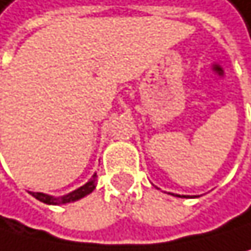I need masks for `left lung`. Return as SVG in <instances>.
I'll use <instances>...</instances> for the list:
<instances>
[{"instance_id": "1", "label": "left lung", "mask_w": 251, "mask_h": 251, "mask_svg": "<svg viewBox=\"0 0 251 251\" xmlns=\"http://www.w3.org/2000/svg\"><path fill=\"white\" fill-rule=\"evenodd\" d=\"M176 197H181V195H176Z\"/></svg>"}]
</instances>
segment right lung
<instances>
[{"label": "right lung", "instance_id": "1", "mask_svg": "<svg viewBox=\"0 0 251 251\" xmlns=\"http://www.w3.org/2000/svg\"><path fill=\"white\" fill-rule=\"evenodd\" d=\"M97 187V175L92 176L86 184L78 187L76 191L67 194V195H62V197H51V195H47V194H42V192H29L32 197H35L39 201L42 203H47V204H65V203H72V201H76L82 199V197L89 195L90 192H94V189Z\"/></svg>", "mask_w": 251, "mask_h": 251}]
</instances>
